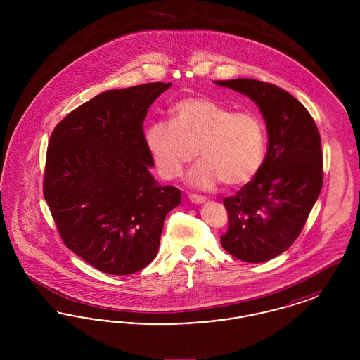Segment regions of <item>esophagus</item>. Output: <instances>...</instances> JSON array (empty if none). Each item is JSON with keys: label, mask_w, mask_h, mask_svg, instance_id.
<instances>
[{"label": "esophagus", "mask_w": 360, "mask_h": 360, "mask_svg": "<svg viewBox=\"0 0 360 360\" xmlns=\"http://www.w3.org/2000/svg\"><path fill=\"white\" fill-rule=\"evenodd\" d=\"M188 200H190L193 204H195V205H201V204H204L206 201L205 197L195 195V194H190V195H188Z\"/></svg>", "instance_id": "obj_1"}]
</instances>
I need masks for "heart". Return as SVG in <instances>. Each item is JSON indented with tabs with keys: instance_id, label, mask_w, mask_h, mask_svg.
<instances>
[{
	"instance_id": "obj_1",
	"label": "heart",
	"mask_w": 360,
	"mask_h": 360,
	"mask_svg": "<svg viewBox=\"0 0 360 360\" xmlns=\"http://www.w3.org/2000/svg\"><path fill=\"white\" fill-rule=\"evenodd\" d=\"M146 144L165 179L179 178L194 159L190 186L212 188L217 182L239 186L257 174L264 156V127L251 112H233L207 97H188L174 103L172 121H153Z\"/></svg>"
}]
</instances>
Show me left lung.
Returning <instances> with one entry per match:
<instances>
[{"mask_svg":"<svg viewBox=\"0 0 360 360\" xmlns=\"http://www.w3.org/2000/svg\"><path fill=\"white\" fill-rule=\"evenodd\" d=\"M214 84L257 103L269 136L255 178L224 198L229 228L220 241L243 262H267L298 238L320 195L321 137L307 108L283 89L245 78Z\"/></svg>","mask_w":360,"mask_h":360,"instance_id":"obj_1","label":"left lung"}]
</instances>
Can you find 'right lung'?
I'll return each mask as SVG.
<instances>
[{"label":"right lung","mask_w":360,"mask_h":360,"mask_svg":"<svg viewBox=\"0 0 360 360\" xmlns=\"http://www.w3.org/2000/svg\"><path fill=\"white\" fill-rule=\"evenodd\" d=\"M172 84L106 90L52 132L44 198L65 244L94 269L134 274L154 260L181 191L162 186L143 134L148 108Z\"/></svg>","instance_id":"1"}]
</instances>
